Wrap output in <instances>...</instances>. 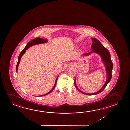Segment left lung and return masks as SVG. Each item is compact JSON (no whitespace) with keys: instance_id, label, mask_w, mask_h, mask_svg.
Listing matches in <instances>:
<instances>
[{"instance_id":"obj_1","label":"left lung","mask_w":130,"mask_h":130,"mask_svg":"<svg viewBox=\"0 0 130 130\" xmlns=\"http://www.w3.org/2000/svg\"><path fill=\"white\" fill-rule=\"evenodd\" d=\"M93 40L92 44L91 47V52H89V53L84 54V55H88L92 53L93 52H96L99 54L100 56L101 57L104 63L105 67L106 68L107 74V80L105 84H104L103 87H102L100 90L96 92L92 93V94H87L85 93L82 92V91H80L79 89L77 87L76 84H75V85L78 91H79L80 92L84 94L88 95H95L98 94L100 92H101L107 86V84L110 82L111 77H112V70L113 68V64L112 62V61L111 59L110 53L109 52L108 50L107 49V48H105L103 46L101 43L100 42L99 40L95 38H92Z\"/></svg>"}]
</instances>
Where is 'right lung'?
<instances>
[{"label": "right lung", "instance_id": "obj_1", "mask_svg": "<svg viewBox=\"0 0 130 130\" xmlns=\"http://www.w3.org/2000/svg\"><path fill=\"white\" fill-rule=\"evenodd\" d=\"M47 41H48V40L47 39H42V38L39 37L36 38L35 39H33L32 40H31V41H30L29 42H28V43L27 44V46H26L25 48H24L23 50H22L21 52L20 53V55H19V57H18V62H17V64L16 65V72H17L18 66H19V63H20L21 58L22 56V55H23V54L25 53V52H26V50H27L28 48L30 47V46H33V45H35L38 44H41V43H46V42H47ZM58 77H59V76L57 77V78L56 79L55 85L52 88V90H51L48 93H47L46 94L42 95H40V96H45V95H46L47 94H50V93L52 92V91H53L54 89V88H55L56 84V82H57V79H58Z\"/></svg>", "mask_w": 130, "mask_h": 130}]
</instances>
